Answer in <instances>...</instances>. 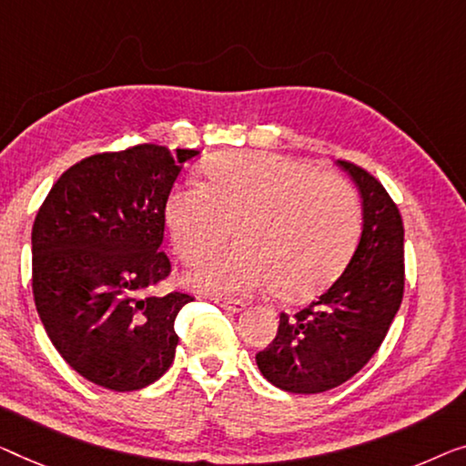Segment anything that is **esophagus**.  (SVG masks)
<instances>
[{"instance_id": "1", "label": "esophagus", "mask_w": 466, "mask_h": 466, "mask_svg": "<svg viewBox=\"0 0 466 466\" xmlns=\"http://www.w3.org/2000/svg\"><path fill=\"white\" fill-rule=\"evenodd\" d=\"M215 303L221 305V308L228 311H234V314H238V311L247 308V303H242L240 299H215Z\"/></svg>"}]
</instances>
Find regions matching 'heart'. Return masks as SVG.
I'll use <instances>...</instances> for the list:
<instances>
[{"label":"heart","mask_w":466,"mask_h":466,"mask_svg":"<svg viewBox=\"0 0 466 466\" xmlns=\"http://www.w3.org/2000/svg\"><path fill=\"white\" fill-rule=\"evenodd\" d=\"M203 182L176 184L163 205L171 245L197 261L224 242L234 221L238 245L209 255L188 274L194 289L236 295L274 287L284 301H309L350 263L360 238L356 192L337 173L263 150H224L203 165Z\"/></svg>","instance_id":"1"}]
</instances>
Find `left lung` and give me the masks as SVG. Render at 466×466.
I'll return each instance as SVG.
<instances>
[{
  "label": "left lung",
  "instance_id": "obj_1",
  "mask_svg": "<svg viewBox=\"0 0 466 466\" xmlns=\"http://www.w3.org/2000/svg\"><path fill=\"white\" fill-rule=\"evenodd\" d=\"M362 197V236L341 278L290 318L255 356L263 377L289 393H322L362 370L383 343L404 297V224L383 184L337 161Z\"/></svg>",
  "mask_w": 466,
  "mask_h": 466
}]
</instances>
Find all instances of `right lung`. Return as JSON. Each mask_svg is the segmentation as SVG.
Masks as SVG:
<instances>
[{
    "instance_id": "right-lung-1",
    "label": "right lung",
    "mask_w": 466,
    "mask_h": 466,
    "mask_svg": "<svg viewBox=\"0 0 466 466\" xmlns=\"http://www.w3.org/2000/svg\"><path fill=\"white\" fill-rule=\"evenodd\" d=\"M198 150L137 144L66 169L33 224V297L66 364L113 391L148 387L176 358L186 293L152 289L171 272L163 205Z\"/></svg>"
}]
</instances>
